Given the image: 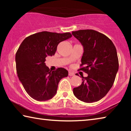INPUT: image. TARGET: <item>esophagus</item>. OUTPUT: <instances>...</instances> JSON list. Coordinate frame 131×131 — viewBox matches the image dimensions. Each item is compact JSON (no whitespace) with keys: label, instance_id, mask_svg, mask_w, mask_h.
<instances>
[{"label":"esophagus","instance_id":"esophagus-1","mask_svg":"<svg viewBox=\"0 0 131 131\" xmlns=\"http://www.w3.org/2000/svg\"><path fill=\"white\" fill-rule=\"evenodd\" d=\"M68 74H69V76H74V74L73 73H72V72H69Z\"/></svg>","mask_w":131,"mask_h":131}]
</instances>
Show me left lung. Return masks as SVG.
<instances>
[{
	"instance_id": "1",
	"label": "left lung",
	"mask_w": 131,
	"mask_h": 131,
	"mask_svg": "<svg viewBox=\"0 0 131 131\" xmlns=\"http://www.w3.org/2000/svg\"><path fill=\"white\" fill-rule=\"evenodd\" d=\"M72 35L83 46L80 70L88 74L86 77L81 76V84L73 92L84 102H97L113 85L119 67L116 48L108 37L96 30H79L72 32Z\"/></svg>"
}]
</instances>
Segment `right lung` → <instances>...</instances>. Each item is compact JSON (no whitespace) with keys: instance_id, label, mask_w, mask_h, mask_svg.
Listing matches in <instances>:
<instances>
[{"instance_id":"right-lung-1","label":"right lung","mask_w":131,"mask_h":131,"mask_svg":"<svg viewBox=\"0 0 131 131\" xmlns=\"http://www.w3.org/2000/svg\"><path fill=\"white\" fill-rule=\"evenodd\" d=\"M69 32L47 31L30 35L24 40L15 54L18 77L27 94L38 101H46L56 94L59 82L68 76L67 70L58 68L51 71L46 58L52 56L60 42L72 37Z\"/></svg>"}]
</instances>
